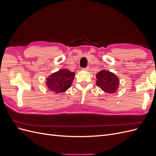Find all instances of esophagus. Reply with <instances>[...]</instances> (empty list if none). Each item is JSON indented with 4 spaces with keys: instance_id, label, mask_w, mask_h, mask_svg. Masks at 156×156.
<instances>
[{
    "instance_id": "1",
    "label": "esophagus",
    "mask_w": 156,
    "mask_h": 156,
    "mask_svg": "<svg viewBox=\"0 0 156 156\" xmlns=\"http://www.w3.org/2000/svg\"><path fill=\"white\" fill-rule=\"evenodd\" d=\"M82 69H83V70H84V71H88V70H89V67L88 66V67H87V68H83Z\"/></svg>"
}]
</instances>
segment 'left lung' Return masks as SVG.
<instances>
[{
    "label": "left lung",
    "instance_id": "8db88e82",
    "mask_svg": "<svg viewBox=\"0 0 156 156\" xmlns=\"http://www.w3.org/2000/svg\"><path fill=\"white\" fill-rule=\"evenodd\" d=\"M96 85L107 93H115L119 88V79L109 71L103 69L96 74Z\"/></svg>",
    "mask_w": 156,
    "mask_h": 156
}]
</instances>
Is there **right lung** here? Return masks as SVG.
Instances as JSON below:
<instances>
[{
    "mask_svg": "<svg viewBox=\"0 0 156 156\" xmlns=\"http://www.w3.org/2000/svg\"><path fill=\"white\" fill-rule=\"evenodd\" d=\"M75 73L67 69H61L46 79V86L50 91L56 94L62 93L72 85Z\"/></svg>",
    "mask_w": 156,
    "mask_h": 156,
    "instance_id": "right-lung-1",
    "label": "right lung"
}]
</instances>
